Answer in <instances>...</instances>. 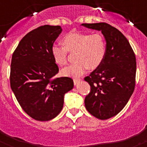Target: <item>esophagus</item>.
I'll return each instance as SVG.
<instances>
[{
    "mask_svg": "<svg viewBox=\"0 0 147 147\" xmlns=\"http://www.w3.org/2000/svg\"><path fill=\"white\" fill-rule=\"evenodd\" d=\"M81 79H80V78H74V85H77L78 83H79V82L81 81Z\"/></svg>",
    "mask_w": 147,
    "mask_h": 147,
    "instance_id": "34e87169",
    "label": "esophagus"
}]
</instances>
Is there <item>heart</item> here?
I'll return each instance as SVG.
<instances>
[{
    "label": "heart",
    "mask_w": 147,
    "mask_h": 147,
    "mask_svg": "<svg viewBox=\"0 0 147 147\" xmlns=\"http://www.w3.org/2000/svg\"><path fill=\"white\" fill-rule=\"evenodd\" d=\"M63 45L53 44L51 54L56 64L64 66L67 63V52H75L74 64L62 70L65 76H80L88 67L96 69L103 63L107 53V43L99 33L70 32L62 38Z\"/></svg>",
    "instance_id": "b5f03b06"
}]
</instances>
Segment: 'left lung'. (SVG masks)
I'll use <instances>...</instances> for the list:
<instances>
[{
  "label": "left lung",
  "instance_id": "1",
  "mask_svg": "<svg viewBox=\"0 0 147 147\" xmlns=\"http://www.w3.org/2000/svg\"><path fill=\"white\" fill-rule=\"evenodd\" d=\"M82 26L101 31L107 42L103 63L85 78L90 86L85 98V107L94 117L105 120L121 112L134 91L136 55L124 34L108 23Z\"/></svg>",
  "mask_w": 147,
  "mask_h": 147
}]
</instances>
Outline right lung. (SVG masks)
<instances>
[{
    "mask_svg": "<svg viewBox=\"0 0 147 147\" xmlns=\"http://www.w3.org/2000/svg\"><path fill=\"white\" fill-rule=\"evenodd\" d=\"M62 32L59 26L45 25L23 37L12 54L10 85L18 103L30 117L40 121L61 112L64 95L74 88L70 77H55L59 67L51 49Z\"/></svg>",
    "mask_w": 147,
    "mask_h": 147,
    "instance_id": "add662e5",
    "label": "right lung"
}]
</instances>
